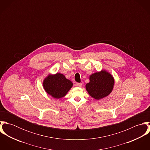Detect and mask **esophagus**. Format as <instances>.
Masks as SVG:
<instances>
[{
  "mask_svg": "<svg viewBox=\"0 0 150 150\" xmlns=\"http://www.w3.org/2000/svg\"><path fill=\"white\" fill-rule=\"evenodd\" d=\"M83 85V84L82 83H76V86H78V87H81V86Z\"/></svg>",
  "mask_w": 150,
  "mask_h": 150,
  "instance_id": "obj_1",
  "label": "esophagus"
}]
</instances>
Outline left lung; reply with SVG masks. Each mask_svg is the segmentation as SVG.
<instances>
[{
	"label": "left lung",
	"mask_w": 150,
	"mask_h": 150,
	"mask_svg": "<svg viewBox=\"0 0 150 150\" xmlns=\"http://www.w3.org/2000/svg\"><path fill=\"white\" fill-rule=\"evenodd\" d=\"M114 85L113 76L106 70H102L89 76V82L86 85V90L91 97L99 100L112 92Z\"/></svg>",
	"instance_id": "left-lung-1"
}]
</instances>
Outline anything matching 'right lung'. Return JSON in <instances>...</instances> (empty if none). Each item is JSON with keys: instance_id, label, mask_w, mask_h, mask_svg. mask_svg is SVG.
Instances as JSON below:
<instances>
[{"instance_id": "obj_1", "label": "right lung", "mask_w": 150, "mask_h": 150, "mask_svg": "<svg viewBox=\"0 0 150 150\" xmlns=\"http://www.w3.org/2000/svg\"><path fill=\"white\" fill-rule=\"evenodd\" d=\"M43 86L48 95L55 99H60L67 94L73 86V83L63 74L57 73L49 74L43 80Z\"/></svg>"}]
</instances>
